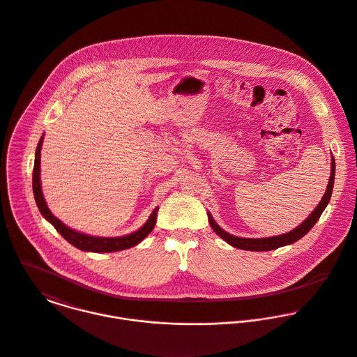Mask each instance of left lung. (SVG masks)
<instances>
[{
	"label": "left lung",
	"mask_w": 357,
	"mask_h": 357,
	"mask_svg": "<svg viewBox=\"0 0 357 357\" xmlns=\"http://www.w3.org/2000/svg\"><path fill=\"white\" fill-rule=\"evenodd\" d=\"M334 178H335V159L334 156L331 158V176L328 180V185L326 190L324 197L321 198L320 204L316 206V209L306 218V220L299 225L298 227H295L294 230L281 234V236H275V237L266 238H241L236 237L233 234H229L227 231H225L212 218V215L208 212V219L211 223V227L215 230V233L225 239L227 243H230L231 246L238 248V249H243V250H255V252H263V250H273L285 245H291L294 242H296L298 239L305 237L310 229L317 223V220L320 219L321 213L324 212V209L327 208L330 199H331V194H333V188H334Z\"/></svg>",
	"instance_id": "8db88e82"
}]
</instances>
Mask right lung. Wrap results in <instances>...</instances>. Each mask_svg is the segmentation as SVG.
Here are the masks:
<instances>
[{
  "label": "right lung",
  "instance_id": "right-lung-1",
  "mask_svg": "<svg viewBox=\"0 0 357 357\" xmlns=\"http://www.w3.org/2000/svg\"><path fill=\"white\" fill-rule=\"evenodd\" d=\"M44 135H41L38 145L36 148V158H34V169H33V194L37 204V208L44 219H47L55 230L65 238L69 243L76 246L80 250L84 252H96V253H109V252H118L123 249H128L137 243H139L144 238L146 237L155 227L156 223V215H158V206L152 211L148 220L144 223L142 227H139L137 231L121 236V237H94L89 236L76 230H72L70 227L65 226L59 219H56L50 208L47 206V202L44 199L43 191H41V180H40V158H41V145H43Z\"/></svg>",
  "mask_w": 357,
  "mask_h": 357
}]
</instances>
